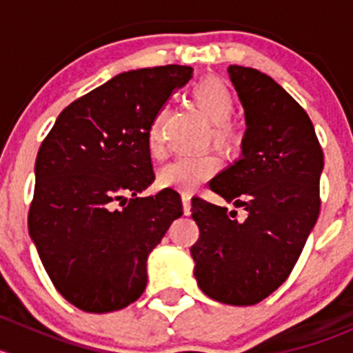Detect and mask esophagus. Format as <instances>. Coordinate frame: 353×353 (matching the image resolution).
<instances>
[{"instance_id": "esophagus-1", "label": "esophagus", "mask_w": 353, "mask_h": 353, "mask_svg": "<svg viewBox=\"0 0 353 353\" xmlns=\"http://www.w3.org/2000/svg\"><path fill=\"white\" fill-rule=\"evenodd\" d=\"M183 210H184V215H190V212H191V194L183 193Z\"/></svg>"}]
</instances>
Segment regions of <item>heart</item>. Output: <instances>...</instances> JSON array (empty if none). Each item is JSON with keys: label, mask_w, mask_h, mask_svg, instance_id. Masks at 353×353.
<instances>
[{"label": "heart", "mask_w": 353, "mask_h": 353, "mask_svg": "<svg viewBox=\"0 0 353 353\" xmlns=\"http://www.w3.org/2000/svg\"><path fill=\"white\" fill-rule=\"evenodd\" d=\"M191 101L196 105L206 123L212 126L210 138L216 150L225 157H236L243 143V133L230 117L236 110V99L223 81L205 78L191 88ZM165 112L159 110L148 128V147L152 155L162 154V123ZM219 170V160L212 154L198 157H181L160 169L159 184L162 188L190 193L203 181L210 179Z\"/></svg>", "instance_id": "obj_1"}]
</instances>
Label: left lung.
<instances>
[{
    "label": "left lung",
    "mask_w": 353,
    "mask_h": 353,
    "mask_svg": "<svg viewBox=\"0 0 353 353\" xmlns=\"http://www.w3.org/2000/svg\"><path fill=\"white\" fill-rule=\"evenodd\" d=\"M245 114L243 159L210 190L245 212L191 199L199 229L191 245L194 276L213 301L261 302L288 279L318 220L323 150L307 112L272 77L229 66Z\"/></svg>",
    "instance_id": "1"
}]
</instances>
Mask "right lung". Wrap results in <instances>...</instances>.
I'll use <instances>...</instances> for the list:
<instances>
[{
	"mask_svg": "<svg viewBox=\"0 0 353 353\" xmlns=\"http://www.w3.org/2000/svg\"><path fill=\"white\" fill-rule=\"evenodd\" d=\"M191 74L179 65L117 74L63 109L39 148L28 232L52 285L81 311L137 301L148 254L183 215L174 190L138 194L155 179L152 119Z\"/></svg>",
	"mask_w": 353,
	"mask_h": 353,
	"instance_id": "right-lung-1",
	"label": "right lung"
}]
</instances>
